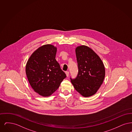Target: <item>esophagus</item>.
Instances as JSON below:
<instances>
[{"mask_svg": "<svg viewBox=\"0 0 132 132\" xmlns=\"http://www.w3.org/2000/svg\"><path fill=\"white\" fill-rule=\"evenodd\" d=\"M65 74H66V76L67 77H68L69 75V72L68 71H66V72H65Z\"/></svg>", "mask_w": 132, "mask_h": 132, "instance_id": "obj_1", "label": "esophagus"}]
</instances>
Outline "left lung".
<instances>
[{
  "label": "left lung",
  "mask_w": 132,
  "mask_h": 132,
  "mask_svg": "<svg viewBox=\"0 0 132 132\" xmlns=\"http://www.w3.org/2000/svg\"><path fill=\"white\" fill-rule=\"evenodd\" d=\"M78 74L71 82L82 96L88 97L96 93L102 84L105 70L101 58L89 47L82 45L75 49Z\"/></svg>",
  "instance_id": "left-lung-1"
}]
</instances>
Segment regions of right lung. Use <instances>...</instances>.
Here are the masks:
<instances>
[{
    "instance_id": "1",
    "label": "right lung",
    "mask_w": 132,
    "mask_h": 132,
    "mask_svg": "<svg viewBox=\"0 0 132 132\" xmlns=\"http://www.w3.org/2000/svg\"><path fill=\"white\" fill-rule=\"evenodd\" d=\"M57 47L45 44L35 50L26 65V73L31 88L40 95L50 96L66 77L55 56Z\"/></svg>"
}]
</instances>
